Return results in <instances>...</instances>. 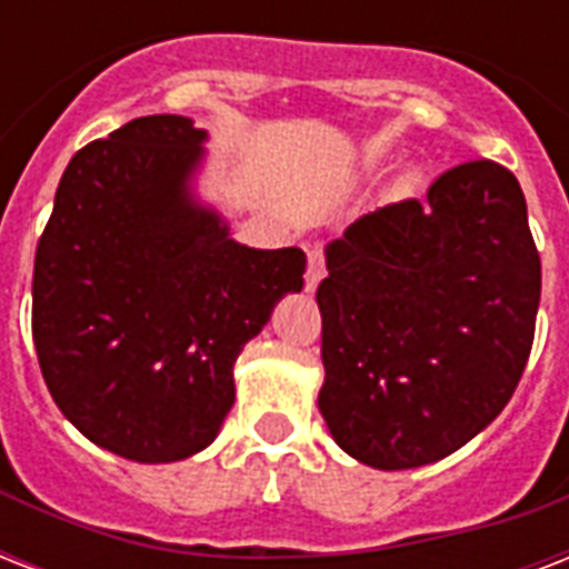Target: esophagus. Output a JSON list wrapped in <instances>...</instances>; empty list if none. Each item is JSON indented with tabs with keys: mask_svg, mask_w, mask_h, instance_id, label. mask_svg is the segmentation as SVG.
Masks as SVG:
<instances>
[{
	"mask_svg": "<svg viewBox=\"0 0 569 569\" xmlns=\"http://www.w3.org/2000/svg\"><path fill=\"white\" fill-rule=\"evenodd\" d=\"M321 277H325V253L319 248H312L307 253V274H303V289L307 292H316L321 283Z\"/></svg>",
	"mask_w": 569,
	"mask_h": 569,
	"instance_id": "1",
	"label": "esophagus"
}]
</instances>
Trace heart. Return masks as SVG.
Segmentation results:
<instances>
[{"mask_svg": "<svg viewBox=\"0 0 569 569\" xmlns=\"http://www.w3.org/2000/svg\"><path fill=\"white\" fill-rule=\"evenodd\" d=\"M416 182H419V180H416V173H405V177L398 180L396 189L401 191V194H407V191H413V189H416Z\"/></svg>", "mask_w": 569, "mask_h": 569, "instance_id": "1", "label": "heart"}]
</instances>
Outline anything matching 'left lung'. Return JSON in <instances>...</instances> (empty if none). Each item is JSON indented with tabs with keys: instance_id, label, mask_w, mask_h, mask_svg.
Instances as JSON below:
<instances>
[{
	"instance_id": "left-lung-1",
	"label": "left lung",
	"mask_w": 569,
	"mask_h": 569,
	"mask_svg": "<svg viewBox=\"0 0 569 569\" xmlns=\"http://www.w3.org/2000/svg\"><path fill=\"white\" fill-rule=\"evenodd\" d=\"M325 257L319 410L339 449L375 469L425 467L502 413L540 303V257L508 168L458 164L425 203L363 214Z\"/></svg>"
}]
</instances>
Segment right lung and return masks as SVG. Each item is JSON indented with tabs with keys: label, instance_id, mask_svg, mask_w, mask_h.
<instances>
[{
	"label": "right lung",
	"instance_id": "add662e5",
	"mask_svg": "<svg viewBox=\"0 0 569 569\" xmlns=\"http://www.w3.org/2000/svg\"><path fill=\"white\" fill-rule=\"evenodd\" d=\"M206 138L191 118L150 114L82 147L34 257L49 396L93 446L138 463L186 460L218 437L241 348L303 289L301 248L239 244L194 194Z\"/></svg>",
	"mask_w": 569,
	"mask_h": 569
}]
</instances>
